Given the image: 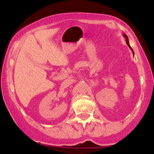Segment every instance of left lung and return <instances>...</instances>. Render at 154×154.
I'll return each mask as SVG.
<instances>
[{
  "label": "left lung",
  "mask_w": 154,
  "mask_h": 154,
  "mask_svg": "<svg viewBox=\"0 0 154 154\" xmlns=\"http://www.w3.org/2000/svg\"><path fill=\"white\" fill-rule=\"evenodd\" d=\"M124 37L126 38V44H127V45H128V47L131 49V50L132 51V53H133V54H134V51H133V50H132V48L130 47V44H129V42H128V37H127V35H126V34H124Z\"/></svg>",
  "instance_id": "1"
}]
</instances>
